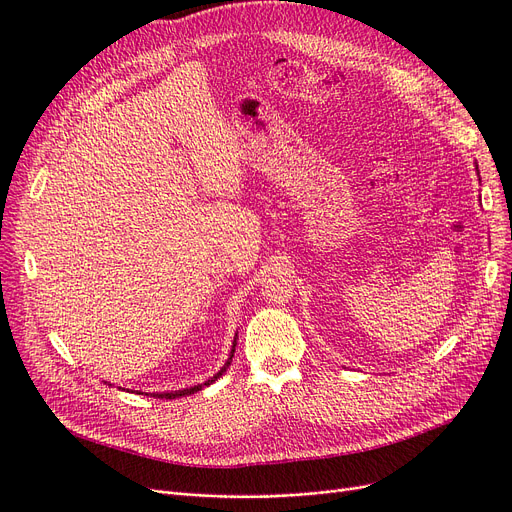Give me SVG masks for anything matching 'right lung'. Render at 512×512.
I'll return each mask as SVG.
<instances>
[{
  "mask_svg": "<svg viewBox=\"0 0 512 512\" xmlns=\"http://www.w3.org/2000/svg\"><path fill=\"white\" fill-rule=\"evenodd\" d=\"M234 352H236V337H234V346H232V352H230V358H227L225 361V365L211 377V380H206L204 384H198V386H192V388H183V390H175V392H162V394H154V396H158V399H179V396H189V394H194V392H198V390H202L204 386H211L215 380H219V377L223 375V371L230 367V363H232V356H234ZM139 394H143V392H139Z\"/></svg>",
  "mask_w": 512,
  "mask_h": 512,
  "instance_id": "1",
  "label": "right lung"
}]
</instances>
